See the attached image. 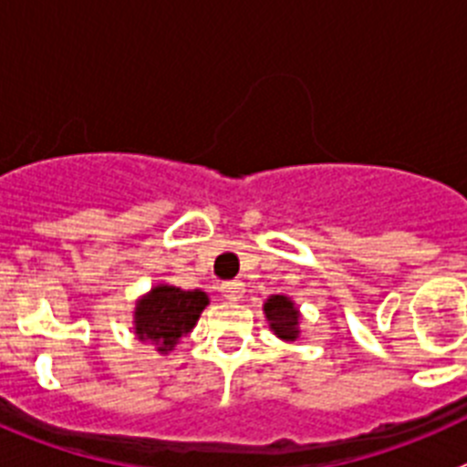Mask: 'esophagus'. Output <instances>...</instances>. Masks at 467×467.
Instances as JSON below:
<instances>
[{"label":"esophagus","mask_w":467,"mask_h":467,"mask_svg":"<svg viewBox=\"0 0 467 467\" xmlns=\"http://www.w3.org/2000/svg\"><path fill=\"white\" fill-rule=\"evenodd\" d=\"M220 292L226 296V299L236 301V299H241L243 292H245V285H243L241 280H226V283H222Z\"/></svg>","instance_id":"34e87169"}]
</instances>
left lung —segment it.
<instances>
[{
  "mask_svg": "<svg viewBox=\"0 0 467 467\" xmlns=\"http://www.w3.org/2000/svg\"><path fill=\"white\" fill-rule=\"evenodd\" d=\"M264 313H266V317L271 320V329L278 334L280 339H296V334H299V329H296V325H299V313H296V308L292 306V301L287 299V296H271V299L264 304Z\"/></svg>",
  "mask_w": 467,
  "mask_h": 467,
  "instance_id": "8db88e82",
  "label": "left lung"
}]
</instances>
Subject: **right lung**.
Here are the masks:
<instances>
[{"label":"right lung","instance_id":"1","mask_svg":"<svg viewBox=\"0 0 467 467\" xmlns=\"http://www.w3.org/2000/svg\"><path fill=\"white\" fill-rule=\"evenodd\" d=\"M208 304L201 290H180L172 285H159L144 296L135 311V334L151 341L159 350H172L180 337L192 332L198 316Z\"/></svg>","mask_w":467,"mask_h":467}]
</instances>
